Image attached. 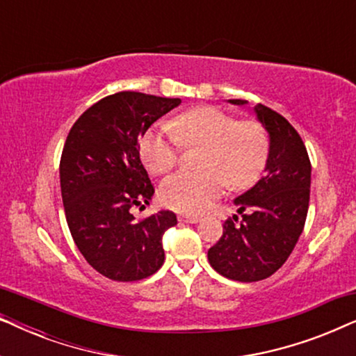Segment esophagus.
I'll return each mask as SVG.
<instances>
[{
	"mask_svg": "<svg viewBox=\"0 0 356 356\" xmlns=\"http://www.w3.org/2000/svg\"><path fill=\"white\" fill-rule=\"evenodd\" d=\"M179 220L186 222V223H197L199 220H201V217H199V216H188V213H183V216H179Z\"/></svg>",
	"mask_w": 356,
	"mask_h": 356,
	"instance_id": "esophagus-1",
	"label": "esophagus"
}]
</instances>
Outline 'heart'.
I'll return each mask as SVG.
<instances>
[{
	"mask_svg": "<svg viewBox=\"0 0 356 356\" xmlns=\"http://www.w3.org/2000/svg\"><path fill=\"white\" fill-rule=\"evenodd\" d=\"M184 147L202 145L194 172H177L160 184L165 206L196 213L230 186L243 189L259 177L269 155V134L257 120H240L217 106L202 105L160 121L140 139V157L155 175L178 163Z\"/></svg>",
	"mask_w": 356,
	"mask_h": 356,
	"instance_id": "b5f03b06",
	"label": "heart"
}]
</instances>
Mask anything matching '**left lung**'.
Instances as JSON below:
<instances>
[{"label":"left lung","mask_w":356,"mask_h":356,"mask_svg":"<svg viewBox=\"0 0 356 356\" xmlns=\"http://www.w3.org/2000/svg\"><path fill=\"white\" fill-rule=\"evenodd\" d=\"M245 105L246 100H230ZM270 136L266 173L235 199L238 216L227 218L223 235L207 252L218 274L238 282L267 279L289 259L303 232L309 206L311 162L293 126L269 106H254Z\"/></svg>","instance_id":"obj_1"}]
</instances>
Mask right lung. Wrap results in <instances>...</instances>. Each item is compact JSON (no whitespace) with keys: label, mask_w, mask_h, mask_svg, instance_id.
Returning <instances> with one entry per match:
<instances>
[{"label":"right lung","mask_w":356,"mask_h":356,"mask_svg":"<svg viewBox=\"0 0 356 356\" xmlns=\"http://www.w3.org/2000/svg\"><path fill=\"white\" fill-rule=\"evenodd\" d=\"M181 104L179 99L116 92L82 113L60 160L61 197L71 236L86 261L106 279L136 282L163 264V233L177 225L172 211L136 220L154 184L140 163L139 138Z\"/></svg>","instance_id":"right-lung-1"}]
</instances>
